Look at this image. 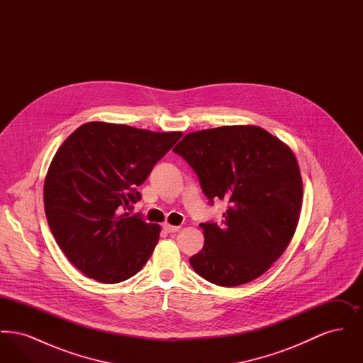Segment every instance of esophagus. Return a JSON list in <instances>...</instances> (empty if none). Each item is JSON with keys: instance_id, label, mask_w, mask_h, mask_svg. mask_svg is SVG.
I'll return each mask as SVG.
<instances>
[{"instance_id": "34e87169", "label": "esophagus", "mask_w": 363, "mask_h": 363, "mask_svg": "<svg viewBox=\"0 0 363 363\" xmlns=\"http://www.w3.org/2000/svg\"><path fill=\"white\" fill-rule=\"evenodd\" d=\"M163 230H164L166 233H175V231L179 230V227H178V225H169V223H164V225H163Z\"/></svg>"}]
</instances>
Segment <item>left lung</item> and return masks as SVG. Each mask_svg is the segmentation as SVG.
I'll return each mask as SVG.
<instances>
[{"label":"left lung","mask_w":363,"mask_h":363,"mask_svg":"<svg viewBox=\"0 0 363 363\" xmlns=\"http://www.w3.org/2000/svg\"><path fill=\"white\" fill-rule=\"evenodd\" d=\"M197 174L211 204L225 200L222 225L200 223L190 257L208 281L234 287L261 277L287 249L302 207V177L289 145L253 125L191 132L173 150Z\"/></svg>","instance_id":"obj_1"}]
</instances>
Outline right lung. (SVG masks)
I'll use <instances>...</instances> for the list:
<instances>
[{
    "mask_svg": "<svg viewBox=\"0 0 363 363\" xmlns=\"http://www.w3.org/2000/svg\"><path fill=\"white\" fill-rule=\"evenodd\" d=\"M181 138L94 121L58 148L45 178V212L60 249L86 277L120 283L151 257L160 225L125 211L141 199L138 186Z\"/></svg>",
    "mask_w": 363,
    "mask_h": 363,
    "instance_id": "add662e5",
    "label": "right lung"
}]
</instances>
